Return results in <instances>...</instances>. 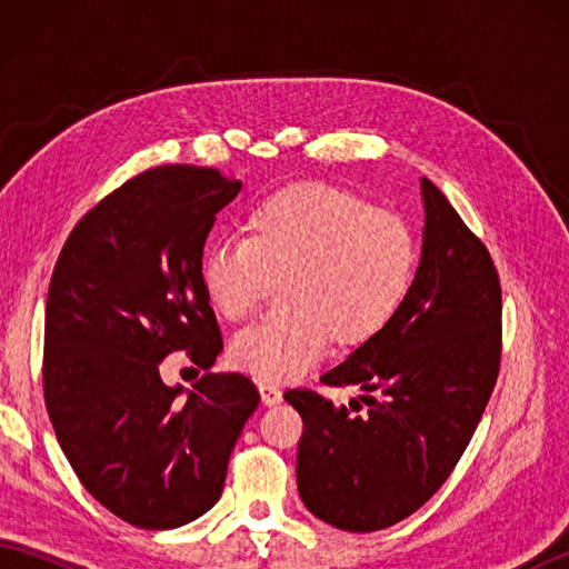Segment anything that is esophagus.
I'll list each match as a JSON object with an SVG mask.
<instances>
[{
    "instance_id": "1",
    "label": "esophagus",
    "mask_w": 569,
    "mask_h": 569,
    "mask_svg": "<svg viewBox=\"0 0 569 569\" xmlns=\"http://www.w3.org/2000/svg\"><path fill=\"white\" fill-rule=\"evenodd\" d=\"M259 393H261L263 406H276V403L283 401V391L278 389V383H273V381H261Z\"/></svg>"
}]
</instances>
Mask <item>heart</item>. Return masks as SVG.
Returning a JSON list of instances; mask_svg holds the SVG:
<instances>
[{
	"label": "heart",
	"mask_w": 569,
	"mask_h": 569,
	"mask_svg": "<svg viewBox=\"0 0 569 569\" xmlns=\"http://www.w3.org/2000/svg\"><path fill=\"white\" fill-rule=\"evenodd\" d=\"M416 271V239L401 217L352 192L291 186L251 204L244 239L204 249L200 283L227 322L247 320L283 278V308L239 332L232 361L286 381L337 347L377 337L401 308Z\"/></svg>",
	"instance_id": "heart-1"
}]
</instances>
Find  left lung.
I'll return each instance as SVG.
<instances>
[{
    "instance_id": "1",
    "label": "left lung",
    "mask_w": 569,
    "mask_h": 569,
    "mask_svg": "<svg viewBox=\"0 0 569 569\" xmlns=\"http://www.w3.org/2000/svg\"><path fill=\"white\" fill-rule=\"evenodd\" d=\"M420 263L386 328L325 371L357 386L335 406L308 389L283 398L303 418L298 491L320 521L371 533L416 513L462 457L485 413L501 359V286L487 247L428 178H420Z\"/></svg>"
}]
</instances>
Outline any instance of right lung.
Instances as JSON below:
<instances>
[{"mask_svg": "<svg viewBox=\"0 0 569 569\" xmlns=\"http://www.w3.org/2000/svg\"><path fill=\"white\" fill-rule=\"evenodd\" d=\"M241 180L159 166L131 178L72 229L48 286L43 396L82 487L122 521L168 530L220 501L227 462L259 391L232 371L166 386L188 352L210 369L222 332L200 283L214 214Z\"/></svg>", "mask_w": 569, "mask_h": 569, "instance_id": "right-lung-1", "label": "right lung"}]
</instances>
